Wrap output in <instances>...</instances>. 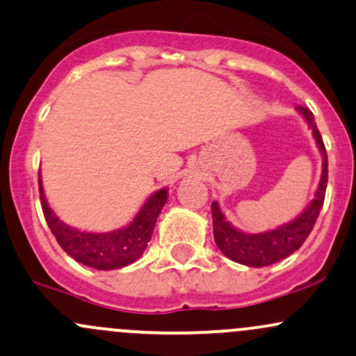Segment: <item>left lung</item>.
Segmentation results:
<instances>
[{"mask_svg": "<svg viewBox=\"0 0 356 356\" xmlns=\"http://www.w3.org/2000/svg\"><path fill=\"white\" fill-rule=\"evenodd\" d=\"M305 118L307 124L312 129L316 143L319 147L321 155H323V174H321L319 186H317L316 196L310 201L309 207L304 209V213L297 216L285 225L275 228V230L261 232V234H245V232L237 230L230 222H227L225 215L220 209L218 203H211V218H213V235L218 249L235 263L245 264L250 268H263L275 264L278 261L298 250L309 234L312 232L314 223L319 216L321 209L324 204V196H326L327 188V153L326 147L323 143L319 129L314 122V115L307 107H297Z\"/></svg>", "mask_w": 356, "mask_h": 356, "instance_id": "left-lung-1", "label": "left lung"}]
</instances>
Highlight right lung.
<instances>
[{"label": "right lung", "mask_w": 356, "mask_h": 356, "mask_svg": "<svg viewBox=\"0 0 356 356\" xmlns=\"http://www.w3.org/2000/svg\"><path fill=\"white\" fill-rule=\"evenodd\" d=\"M40 204H42L44 218L49 225L52 235L58 244L70 254L74 261L85 266L104 269H119L140 259L152 238L156 218L167 203V189H160L148 197L129 225L106 234L80 232L59 222L44 196L42 181L39 177Z\"/></svg>", "instance_id": "right-lung-1"}]
</instances>
